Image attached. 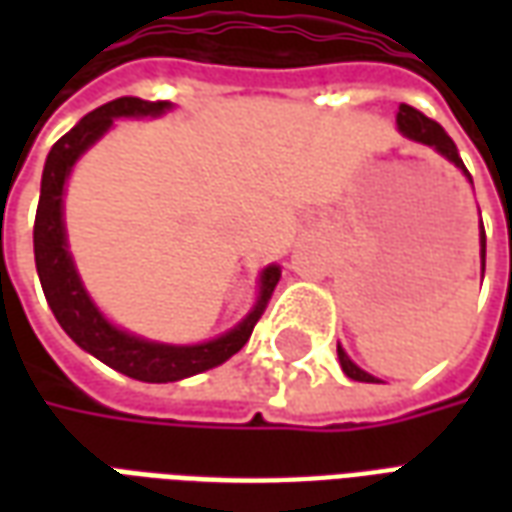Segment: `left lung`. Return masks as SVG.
I'll use <instances>...</instances> for the list:
<instances>
[{"mask_svg":"<svg viewBox=\"0 0 512 512\" xmlns=\"http://www.w3.org/2000/svg\"><path fill=\"white\" fill-rule=\"evenodd\" d=\"M397 128H400V134L408 136V139H414V142H422V145L433 147L436 153H441V156L447 158V161H452V164L461 169L466 178L472 180L469 169L463 167L461 156H458V147H455V142H452L450 136H447V131H444V128L436 123V120L425 117L422 112H419V109H414V106L400 104V109H397ZM480 263H483V271H485L483 222H480ZM337 356H340V367H343V373L348 378H354V381H365V384H381L378 378H373L370 373H365L362 367H356L354 362L348 359V354L343 351V345H337Z\"/></svg>","mask_w":512,"mask_h":512,"instance_id":"1","label":"left lung"}]
</instances>
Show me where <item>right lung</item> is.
<instances>
[{
	"label": "right lung",
	"instance_id": "obj_1",
	"mask_svg": "<svg viewBox=\"0 0 512 512\" xmlns=\"http://www.w3.org/2000/svg\"><path fill=\"white\" fill-rule=\"evenodd\" d=\"M167 109H172L169 101H142V98L126 95V98H117V101L93 109L68 134L57 139L46 158V167H43L35 233H32L35 235V266H38L40 285H43L46 301L65 334L112 370L136 378V381H147V384H167V381L197 376L202 370H211L238 354L246 340L252 337V329L260 321V315L266 312L268 299L282 274L279 266L263 268L257 301L249 315L222 337L200 345L150 343L145 337L123 332L106 321L93 299L87 296L82 279L76 274V266H73L71 252H68L65 219H62V197H65L68 175L84 150L95 145L112 128L117 117H158Z\"/></svg>",
	"mask_w": 512,
	"mask_h": 512
}]
</instances>
